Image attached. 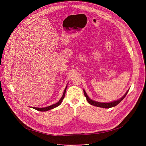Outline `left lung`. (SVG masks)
Returning a JSON list of instances; mask_svg holds the SVG:
<instances>
[{
  "instance_id": "left-lung-1",
  "label": "left lung",
  "mask_w": 146,
  "mask_h": 146,
  "mask_svg": "<svg viewBox=\"0 0 146 146\" xmlns=\"http://www.w3.org/2000/svg\"><path fill=\"white\" fill-rule=\"evenodd\" d=\"M83 91H84V95H85V96L86 97V99H87L88 102L90 104V105H93V106H96V107H99V108H102L108 109V108H111L114 107V106H117L118 103H119L124 99V98L126 96V95H127L128 92L129 91V90L127 91V92H126L125 94V95H124L121 98H120L119 99H118V100H117L113 101V102H109V103H102V102H96V101L91 100V99L88 97V96L87 95V93L86 92L85 90H84Z\"/></svg>"
}]
</instances>
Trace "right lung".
Wrapping results in <instances>:
<instances>
[{
    "mask_svg": "<svg viewBox=\"0 0 146 146\" xmlns=\"http://www.w3.org/2000/svg\"><path fill=\"white\" fill-rule=\"evenodd\" d=\"M66 88H67V86H66V88H65V90H64L63 95H62V96L61 97V98L60 99V100H59L57 103L54 104V105H51V106H48V107L42 108H32H32H33V109H34L37 110V111H47L50 110H51V109H54V108H56V107H58V106H59V105H60V103H61L62 102V100L64 99V97H65V93H66Z\"/></svg>",
    "mask_w": 146,
    "mask_h": 146,
    "instance_id": "add662e5",
    "label": "right lung"
}]
</instances>
